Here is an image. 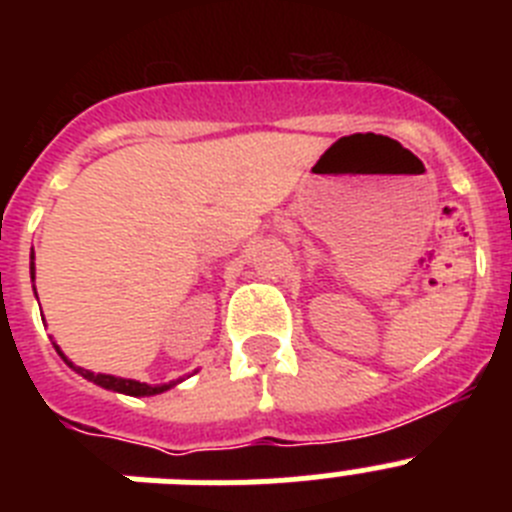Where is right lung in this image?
Here are the masks:
<instances>
[{
	"label": "right lung",
	"instance_id": "obj_1",
	"mask_svg": "<svg viewBox=\"0 0 512 512\" xmlns=\"http://www.w3.org/2000/svg\"><path fill=\"white\" fill-rule=\"evenodd\" d=\"M33 259V256H30ZM30 279H35V264L30 261ZM58 356H61L66 364L74 369L76 374H81L84 379H89V382L99 384V387H104V390H112V392H120V395H130V397H151V395H161V392L171 390L174 384H179V379L176 382H169V384H146V382H135V379H122V377H112V374H94L89 372V369H81V366H74L71 364L66 356H63L61 348L56 346Z\"/></svg>",
	"mask_w": 512,
	"mask_h": 512
}]
</instances>
